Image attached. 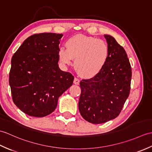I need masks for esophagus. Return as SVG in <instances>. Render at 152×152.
Here are the masks:
<instances>
[{
    "mask_svg": "<svg viewBox=\"0 0 152 152\" xmlns=\"http://www.w3.org/2000/svg\"><path fill=\"white\" fill-rule=\"evenodd\" d=\"M74 84H76V85H78L80 83V80L78 78L75 77V78H74Z\"/></svg>",
    "mask_w": 152,
    "mask_h": 152,
    "instance_id": "obj_1",
    "label": "esophagus"
}]
</instances>
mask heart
Listing matches in <instances>:
<instances>
[{"label":"heart","instance_id":"heart-1","mask_svg":"<svg viewBox=\"0 0 152 152\" xmlns=\"http://www.w3.org/2000/svg\"><path fill=\"white\" fill-rule=\"evenodd\" d=\"M66 47L59 50L60 62L63 65H70L75 59L76 70L86 78H92L101 72L110 56L109 46L105 40L82 34L69 38Z\"/></svg>","mask_w":152,"mask_h":152}]
</instances>
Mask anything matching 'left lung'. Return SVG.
<instances>
[{
    "instance_id": "8db88e82",
    "label": "left lung",
    "mask_w": 152,
    "mask_h": 152,
    "mask_svg": "<svg viewBox=\"0 0 152 152\" xmlns=\"http://www.w3.org/2000/svg\"><path fill=\"white\" fill-rule=\"evenodd\" d=\"M104 36L110 48L107 63L98 74L80 83V114L94 124L118 117L131 90L132 69L126 51L114 37Z\"/></svg>"
}]
</instances>
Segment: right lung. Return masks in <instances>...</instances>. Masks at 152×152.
I'll return each mask as SVG.
<instances>
[{
    "label": "right lung",
    "instance_id": "obj_1",
    "mask_svg": "<svg viewBox=\"0 0 152 152\" xmlns=\"http://www.w3.org/2000/svg\"><path fill=\"white\" fill-rule=\"evenodd\" d=\"M62 37L51 33L31 35L13 55L9 74L12 100L28 115L50 114L59 96L72 85V74L58 66Z\"/></svg>",
    "mask_w": 152,
    "mask_h": 152
}]
</instances>
